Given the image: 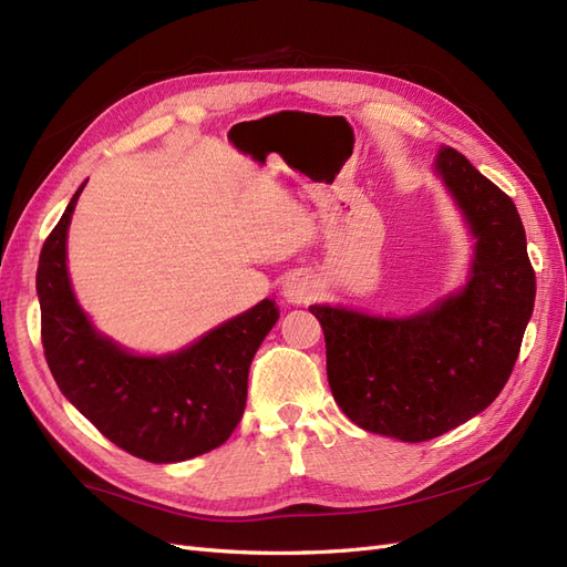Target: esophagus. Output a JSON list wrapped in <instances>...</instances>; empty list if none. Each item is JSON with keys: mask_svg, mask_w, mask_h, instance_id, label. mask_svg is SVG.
<instances>
[{"mask_svg": "<svg viewBox=\"0 0 567 567\" xmlns=\"http://www.w3.org/2000/svg\"><path fill=\"white\" fill-rule=\"evenodd\" d=\"M317 290H319V286H317V281L312 277H305V274H298V277L286 281L284 298L288 302H293V305H307V302L315 300Z\"/></svg>", "mask_w": 567, "mask_h": 567, "instance_id": "1", "label": "esophagus"}]
</instances>
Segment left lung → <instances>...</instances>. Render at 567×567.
<instances>
[{
    "label": "left lung",
    "mask_w": 567,
    "mask_h": 567,
    "mask_svg": "<svg viewBox=\"0 0 567 567\" xmlns=\"http://www.w3.org/2000/svg\"><path fill=\"white\" fill-rule=\"evenodd\" d=\"M435 173L475 238L466 286L404 319L310 307L342 414L402 442L433 440L496 400L535 307V269L516 205L450 146L440 148Z\"/></svg>",
    "instance_id": "left-lung-1"
}]
</instances>
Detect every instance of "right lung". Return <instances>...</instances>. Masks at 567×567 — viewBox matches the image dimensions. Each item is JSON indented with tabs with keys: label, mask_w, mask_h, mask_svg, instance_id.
<instances>
[{
	"label": "right lung",
	"mask_w": 567,
	"mask_h": 567,
	"mask_svg": "<svg viewBox=\"0 0 567 567\" xmlns=\"http://www.w3.org/2000/svg\"><path fill=\"white\" fill-rule=\"evenodd\" d=\"M82 188L40 252L42 346L51 375L65 400L132 456L177 463L219 447L244 416L248 369L279 319L277 302H257L173 354L120 348L94 329L68 279L65 238Z\"/></svg>",
	"instance_id": "add662e5"
}]
</instances>
